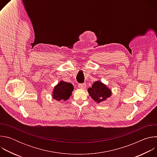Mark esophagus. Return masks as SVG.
Returning <instances> with one entry per match:
<instances>
[{
  "mask_svg": "<svg viewBox=\"0 0 157 157\" xmlns=\"http://www.w3.org/2000/svg\"><path fill=\"white\" fill-rule=\"evenodd\" d=\"M78 87H79V88H80L81 89H84L85 88V87H86V84H84V83L79 84H78Z\"/></svg>",
  "mask_w": 157,
  "mask_h": 157,
  "instance_id": "1",
  "label": "esophagus"
}]
</instances>
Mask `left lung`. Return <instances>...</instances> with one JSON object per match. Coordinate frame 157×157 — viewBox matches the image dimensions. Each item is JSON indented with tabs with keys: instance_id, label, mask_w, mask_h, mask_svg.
<instances>
[{
	"instance_id": "1",
	"label": "left lung",
	"mask_w": 157,
	"mask_h": 157,
	"mask_svg": "<svg viewBox=\"0 0 157 157\" xmlns=\"http://www.w3.org/2000/svg\"><path fill=\"white\" fill-rule=\"evenodd\" d=\"M87 91L93 99L98 103L105 101L111 95V91L100 81L94 82Z\"/></svg>"
}]
</instances>
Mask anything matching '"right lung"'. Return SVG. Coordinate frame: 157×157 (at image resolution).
I'll return each instance as SVG.
<instances>
[{
    "instance_id": "add662e5",
    "label": "right lung",
    "mask_w": 157,
    "mask_h": 157,
    "mask_svg": "<svg viewBox=\"0 0 157 157\" xmlns=\"http://www.w3.org/2000/svg\"><path fill=\"white\" fill-rule=\"evenodd\" d=\"M74 89L72 84L64 81H60L54 88L53 91V98L57 101H66L71 96Z\"/></svg>"
}]
</instances>
